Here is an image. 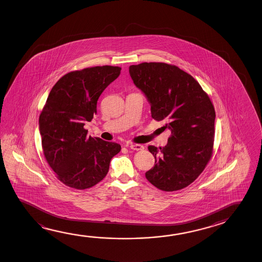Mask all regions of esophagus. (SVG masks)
Here are the masks:
<instances>
[{
  "instance_id": "obj_1",
  "label": "esophagus",
  "mask_w": 262,
  "mask_h": 262,
  "mask_svg": "<svg viewBox=\"0 0 262 262\" xmlns=\"http://www.w3.org/2000/svg\"><path fill=\"white\" fill-rule=\"evenodd\" d=\"M126 146H128L133 150L137 151L143 150L145 148V146L141 145V144H131V145H126Z\"/></svg>"
}]
</instances>
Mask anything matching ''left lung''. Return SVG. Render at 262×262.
Masks as SVG:
<instances>
[{"label":"left lung","mask_w":262,"mask_h":262,"mask_svg":"<svg viewBox=\"0 0 262 262\" xmlns=\"http://www.w3.org/2000/svg\"><path fill=\"white\" fill-rule=\"evenodd\" d=\"M134 83L150 103L151 116L171 131L164 147L148 146L155 165L146 172L152 185L165 191L190 185L213 153L215 112L192 76L174 65L144 62L129 67Z\"/></svg>","instance_id":"obj_1"}]
</instances>
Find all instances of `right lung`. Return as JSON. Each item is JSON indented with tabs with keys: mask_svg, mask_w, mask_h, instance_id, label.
<instances>
[{
	"mask_svg": "<svg viewBox=\"0 0 262 262\" xmlns=\"http://www.w3.org/2000/svg\"><path fill=\"white\" fill-rule=\"evenodd\" d=\"M121 68L98 66L71 71L50 91L39 116L45 158L60 182L84 190L106 176L112 158L121 146L88 137L85 122L97 113V101L118 78Z\"/></svg>",
	"mask_w": 262,
	"mask_h": 262,
	"instance_id": "add662e5",
	"label": "right lung"
}]
</instances>
